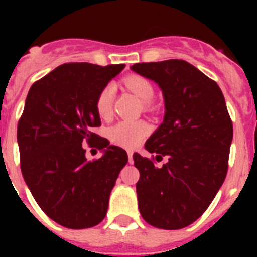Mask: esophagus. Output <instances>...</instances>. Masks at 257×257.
<instances>
[{"instance_id":"34e87169","label":"esophagus","mask_w":257,"mask_h":257,"mask_svg":"<svg viewBox=\"0 0 257 257\" xmlns=\"http://www.w3.org/2000/svg\"><path fill=\"white\" fill-rule=\"evenodd\" d=\"M127 156H128V162L133 163V152H127Z\"/></svg>"}]
</instances>
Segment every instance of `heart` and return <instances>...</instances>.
<instances>
[{
  "instance_id": "heart-1",
  "label": "heart",
  "mask_w": 257,
  "mask_h": 257,
  "mask_svg": "<svg viewBox=\"0 0 257 257\" xmlns=\"http://www.w3.org/2000/svg\"><path fill=\"white\" fill-rule=\"evenodd\" d=\"M124 85L144 103H148L153 99V85L145 77L136 76V74L128 76L124 79ZM113 99H114V85L108 83L101 88L95 99V109L101 118H106L110 115ZM147 133H148V126L145 122L119 121L113 124L112 127H109L108 136L114 144L131 149L140 144Z\"/></svg>"
}]
</instances>
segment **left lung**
Listing matches in <instances>:
<instances>
[{
	"label": "left lung",
	"mask_w": 257,
	"mask_h": 257,
	"mask_svg": "<svg viewBox=\"0 0 257 257\" xmlns=\"http://www.w3.org/2000/svg\"><path fill=\"white\" fill-rule=\"evenodd\" d=\"M131 69L152 79L165 99L163 123L147 140L152 158L134 153L143 219L175 230L203 215L228 172L233 123L219 85L185 60L136 63ZM163 156L168 162L157 168Z\"/></svg>",
	"instance_id": "obj_1"
}]
</instances>
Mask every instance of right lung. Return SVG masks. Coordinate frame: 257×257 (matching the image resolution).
<instances>
[{
	"mask_svg": "<svg viewBox=\"0 0 257 257\" xmlns=\"http://www.w3.org/2000/svg\"><path fill=\"white\" fill-rule=\"evenodd\" d=\"M124 64L67 63L36 81L18 123L20 169L50 219L69 229L97 225L128 161L124 149L92 133L101 124L95 99ZM104 151L88 161L82 144Z\"/></svg>",
	"mask_w": 257,
	"mask_h": 257,
	"instance_id": "add662e5",
	"label": "right lung"
}]
</instances>
